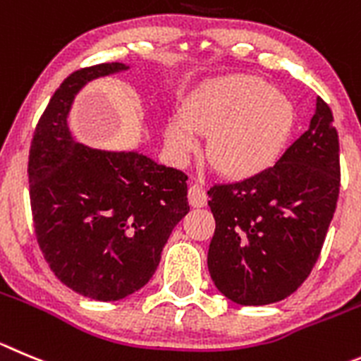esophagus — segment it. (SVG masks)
Listing matches in <instances>:
<instances>
[{
	"instance_id": "obj_1",
	"label": "esophagus",
	"mask_w": 361,
	"mask_h": 361,
	"mask_svg": "<svg viewBox=\"0 0 361 361\" xmlns=\"http://www.w3.org/2000/svg\"><path fill=\"white\" fill-rule=\"evenodd\" d=\"M207 201H208V196L203 185L194 183L190 188H188V203H190L192 207L201 208L207 204Z\"/></svg>"
}]
</instances>
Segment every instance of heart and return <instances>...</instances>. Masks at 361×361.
Instances as JSON below:
<instances>
[{"label": "heart", "instance_id": "b5f03b06", "mask_svg": "<svg viewBox=\"0 0 361 361\" xmlns=\"http://www.w3.org/2000/svg\"><path fill=\"white\" fill-rule=\"evenodd\" d=\"M294 126V109L271 83L231 74L192 90L181 117L165 124V144L176 161H185L210 137L208 157L221 173L251 178L276 164Z\"/></svg>", "mask_w": 361, "mask_h": 361}]
</instances>
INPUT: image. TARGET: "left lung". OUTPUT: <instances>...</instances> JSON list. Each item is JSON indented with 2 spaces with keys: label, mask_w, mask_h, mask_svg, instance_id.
Returning a JSON list of instances; mask_svg holds the SVG:
<instances>
[{
  "label": "left lung",
  "mask_w": 361,
  "mask_h": 361,
  "mask_svg": "<svg viewBox=\"0 0 361 361\" xmlns=\"http://www.w3.org/2000/svg\"><path fill=\"white\" fill-rule=\"evenodd\" d=\"M340 190L338 133L317 97L305 133L264 173L214 185L208 271L222 295L264 306L298 290L321 255Z\"/></svg>",
  "instance_id": "obj_1"
}]
</instances>
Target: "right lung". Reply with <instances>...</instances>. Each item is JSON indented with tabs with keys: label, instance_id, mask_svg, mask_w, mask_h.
<instances>
[{
	"label": "right lung",
	"instance_id": "right-lung-1",
	"mask_svg": "<svg viewBox=\"0 0 361 361\" xmlns=\"http://www.w3.org/2000/svg\"><path fill=\"white\" fill-rule=\"evenodd\" d=\"M121 62L74 71L40 116L28 158L37 242L56 278L96 301H119L142 288L161 249L188 214L187 174L137 151L76 142L67 126L74 96Z\"/></svg>",
	"mask_w": 361,
	"mask_h": 361
}]
</instances>
